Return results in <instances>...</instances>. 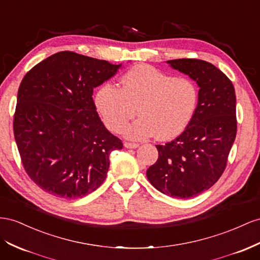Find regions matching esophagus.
<instances>
[{"label":"esophagus","instance_id":"esophagus-1","mask_svg":"<svg viewBox=\"0 0 260 260\" xmlns=\"http://www.w3.org/2000/svg\"><path fill=\"white\" fill-rule=\"evenodd\" d=\"M124 147H127V149H137L139 146L138 143H133V142H124Z\"/></svg>","mask_w":260,"mask_h":260}]
</instances>
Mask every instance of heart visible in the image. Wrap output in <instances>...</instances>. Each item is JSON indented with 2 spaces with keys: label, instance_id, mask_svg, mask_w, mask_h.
Masks as SVG:
<instances>
[{
  "label": "heart",
  "instance_id": "1",
  "mask_svg": "<svg viewBox=\"0 0 260 260\" xmlns=\"http://www.w3.org/2000/svg\"><path fill=\"white\" fill-rule=\"evenodd\" d=\"M120 84V88L103 84L95 104L105 124L114 132H121L138 113L140 118L124 130L130 139L154 135L160 140L173 139L188 127L197 109V84L149 64L132 67L121 76Z\"/></svg>",
  "mask_w": 260,
  "mask_h": 260
}]
</instances>
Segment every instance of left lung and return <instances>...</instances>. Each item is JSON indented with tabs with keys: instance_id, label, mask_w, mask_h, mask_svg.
<instances>
[{
	"instance_id": "1",
	"label": "left lung",
	"mask_w": 260,
	"mask_h": 260,
	"mask_svg": "<svg viewBox=\"0 0 260 260\" xmlns=\"http://www.w3.org/2000/svg\"><path fill=\"white\" fill-rule=\"evenodd\" d=\"M197 82L199 101L190 123L180 136L156 145L158 158L146 177L158 191L187 199L208 190L225 170L237 131L236 96L221 70L199 59L167 61Z\"/></svg>"
}]
</instances>
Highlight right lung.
Returning <instances> with one entry per match:
<instances>
[{
  "label": "right lung",
  "instance_id": "1",
  "mask_svg": "<svg viewBox=\"0 0 260 260\" xmlns=\"http://www.w3.org/2000/svg\"><path fill=\"white\" fill-rule=\"evenodd\" d=\"M120 67L61 51L24 76L14 137L25 172L44 191L78 199L106 178L109 154L123 145L98 117L92 95Z\"/></svg>",
  "mask_w": 260,
  "mask_h": 260
}]
</instances>
